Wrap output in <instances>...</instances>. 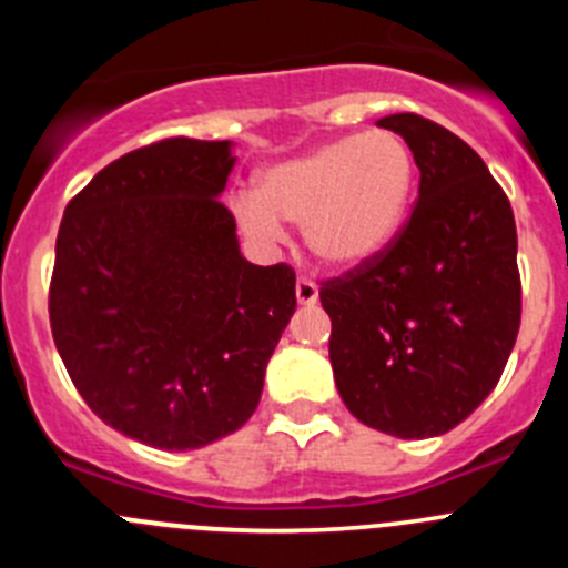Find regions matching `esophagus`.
<instances>
[{"label": "esophagus", "mask_w": 568, "mask_h": 568, "mask_svg": "<svg viewBox=\"0 0 568 568\" xmlns=\"http://www.w3.org/2000/svg\"><path fill=\"white\" fill-rule=\"evenodd\" d=\"M295 298H298V304H304V307L315 304V301H318V284H315L313 278H298L295 281Z\"/></svg>", "instance_id": "obj_1"}]
</instances>
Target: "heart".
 I'll list each match as a JSON object with an SVG mask.
<instances>
[{"label":"heart","mask_w":568,"mask_h":568,"mask_svg":"<svg viewBox=\"0 0 568 568\" xmlns=\"http://www.w3.org/2000/svg\"><path fill=\"white\" fill-rule=\"evenodd\" d=\"M415 190V155L393 130L341 135L273 164L255 193L233 202L253 239H281V222L304 224L310 253L329 267H361L389 247Z\"/></svg>","instance_id":"b5f03b06"}]
</instances>
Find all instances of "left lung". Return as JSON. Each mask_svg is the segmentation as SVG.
<instances>
[{
  "label": "left lung",
  "instance_id": "1",
  "mask_svg": "<svg viewBox=\"0 0 568 568\" xmlns=\"http://www.w3.org/2000/svg\"><path fill=\"white\" fill-rule=\"evenodd\" d=\"M378 124L413 150L418 202L384 253L321 284L329 361L361 424L435 438L484 404L518 338V230L464 139L418 113Z\"/></svg>",
  "mask_w": 568,
  "mask_h": 568
}]
</instances>
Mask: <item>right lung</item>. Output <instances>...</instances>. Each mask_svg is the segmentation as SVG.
<instances>
[{
    "label": "right lung",
    "instance_id": "add662e5",
    "mask_svg": "<svg viewBox=\"0 0 568 568\" xmlns=\"http://www.w3.org/2000/svg\"><path fill=\"white\" fill-rule=\"evenodd\" d=\"M230 142L162 139L70 199L50 278V329L70 381L108 426L199 449L247 424L295 310V273L239 250L219 195Z\"/></svg>",
    "mask_w": 568,
    "mask_h": 568
}]
</instances>
